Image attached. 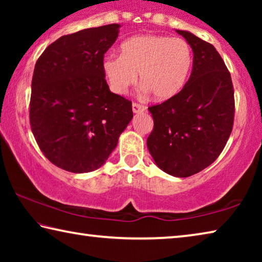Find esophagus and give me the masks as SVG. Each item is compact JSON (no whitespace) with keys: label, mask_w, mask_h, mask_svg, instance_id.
<instances>
[{"label":"esophagus","mask_w":262,"mask_h":262,"mask_svg":"<svg viewBox=\"0 0 262 262\" xmlns=\"http://www.w3.org/2000/svg\"><path fill=\"white\" fill-rule=\"evenodd\" d=\"M132 107H133V112L134 113H140V112H143V111H145V106L137 104V103H133Z\"/></svg>","instance_id":"obj_1"}]
</instances>
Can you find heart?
<instances>
[{"instance_id": "obj_1", "label": "heart", "mask_w": 262, "mask_h": 262, "mask_svg": "<svg viewBox=\"0 0 262 262\" xmlns=\"http://www.w3.org/2000/svg\"><path fill=\"white\" fill-rule=\"evenodd\" d=\"M120 56L103 60V73L115 94H126L140 74L141 84L152 98L164 101L183 90L192 68V51L181 38L143 34L121 45Z\"/></svg>"}]
</instances>
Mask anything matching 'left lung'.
<instances>
[{
  "instance_id": "left-lung-1",
  "label": "left lung",
  "mask_w": 262,
  "mask_h": 262,
  "mask_svg": "<svg viewBox=\"0 0 262 262\" xmlns=\"http://www.w3.org/2000/svg\"><path fill=\"white\" fill-rule=\"evenodd\" d=\"M192 47V74L178 95L149 107L154 129L147 140L155 163L167 174L190 177L216 161L234 119L231 76L219 52L187 31L176 30Z\"/></svg>"
}]
</instances>
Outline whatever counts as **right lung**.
I'll return each mask as SVG.
<instances>
[{
	"instance_id": "right-lung-1",
	"label": "right lung",
	"mask_w": 262,
	"mask_h": 262,
	"mask_svg": "<svg viewBox=\"0 0 262 262\" xmlns=\"http://www.w3.org/2000/svg\"><path fill=\"white\" fill-rule=\"evenodd\" d=\"M119 24L62 35L35 62L30 125L51 163L73 173L100 167L133 118L132 101L110 91L104 54Z\"/></svg>"
}]
</instances>
